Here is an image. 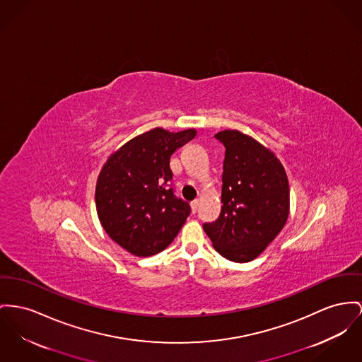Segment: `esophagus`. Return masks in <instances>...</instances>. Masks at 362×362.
Here are the masks:
<instances>
[{
    "label": "esophagus",
    "instance_id": "esophagus-1",
    "mask_svg": "<svg viewBox=\"0 0 362 362\" xmlns=\"http://www.w3.org/2000/svg\"><path fill=\"white\" fill-rule=\"evenodd\" d=\"M197 207H199V200H193L192 203H191L193 214L197 211Z\"/></svg>",
    "mask_w": 362,
    "mask_h": 362
}]
</instances>
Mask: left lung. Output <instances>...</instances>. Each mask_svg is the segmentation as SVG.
I'll use <instances>...</instances> for the list:
<instances>
[{
  "instance_id": "1",
  "label": "left lung",
  "mask_w": 362,
  "mask_h": 362,
  "mask_svg": "<svg viewBox=\"0 0 362 362\" xmlns=\"http://www.w3.org/2000/svg\"><path fill=\"white\" fill-rule=\"evenodd\" d=\"M216 137L226 149L222 207L217 221L204 223L203 229L223 258L250 262L288 219V177L274 152L251 136L226 129Z\"/></svg>"
}]
</instances>
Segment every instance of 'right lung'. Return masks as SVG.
<instances>
[{
	"instance_id": "add662e5",
	"label": "right lung",
	"mask_w": 362,
	"mask_h": 362,
	"mask_svg": "<svg viewBox=\"0 0 362 362\" xmlns=\"http://www.w3.org/2000/svg\"><path fill=\"white\" fill-rule=\"evenodd\" d=\"M196 136L155 127L114 151L97 177L96 209L107 235L136 257L163 251L191 213L169 188L170 156Z\"/></svg>"
}]
</instances>
